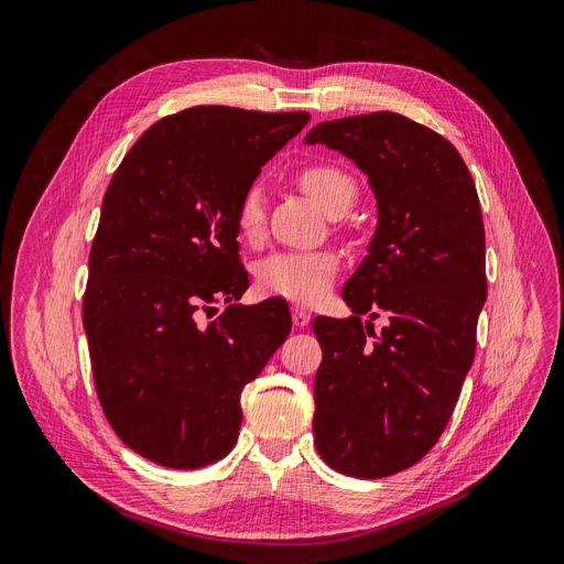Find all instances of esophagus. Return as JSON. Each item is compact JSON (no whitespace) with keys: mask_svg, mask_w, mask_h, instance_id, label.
I'll return each mask as SVG.
<instances>
[{"mask_svg":"<svg viewBox=\"0 0 564 564\" xmlns=\"http://www.w3.org/2000/svg\"><path fill=\"white\" fill-rule=\"evenodd\" d=\"M292 319H294V327L296 329H303L305 324L311 322V315H308V311L301 308V305H294V308H292Z\"/></svg>","mask_w":564,"mask_h":564,"instance_id":"esophagus-1","label":"esophagus"}]
</instances>
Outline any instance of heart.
Returning <instances> with one entry per match:
<instances>
[{"label":"heart","mask_w":564,"mask_h":564,"mask_svg":"<svg viewBox=\"0 0 564 564\" xmlns=\"http://www.w3.org/2000/svg\"><path fill=\"white\" fill-rule=\"evenodd\" d=\"M299 185L319 207L336 216L344 214L357 193L352 176L334 162H313L299 172ZM235 226L245 242L256 245L265 232V199L259 185L245 191L235 212ZM338 256L334 251H278L256 265V284L272 296L317 301L338 275Z\"/></svg>","instance_id":"b5f03b06"}]
</instances>
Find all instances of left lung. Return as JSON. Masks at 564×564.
<instances>
[{
  "instance_id": "8db88e82",
  "label": "left lung",
  "mask_w": 564,
  "mask_h": 564,
  "mask_svg": "<svg viewBox=\"0 0 564 564\" xmlns=\"http://www.w3.org/2000/svg\"><path fill=\"white\" fill-rule=\"evenodd\" d=\"M305 143L344 152L379 202L369 256L340 294L352 315L313 322L315 447L344 475H395L435 447L473 365L487 299L480 199L445 135L398 112L322 122ZM362 314L387 327L373 333Z\"/></svg>"
}]
</instances>
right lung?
I'll use <instances>...</instances> for the list:
<instances>
[{
	"label": "right lung",
	"mask_w": 564,
	"mask_h": 564,
	"mask_svg": "<svg viewBox=\"0 0 564 564\" xmlns=\"http://www.w3.org/2000/svg\"><path fill=\"white\" fill-rule=\"evenodd\" d=\"M308 119L185 108L152 124L108 185L82 301L94 383L119 440L164 468L235 447L242 388L292 332L282 299L232 303L249 286L235 212ZM220 300L229 308L202 325Z\"/></svg>",
	"instance_id": "add662e5"
}]
</instances>
